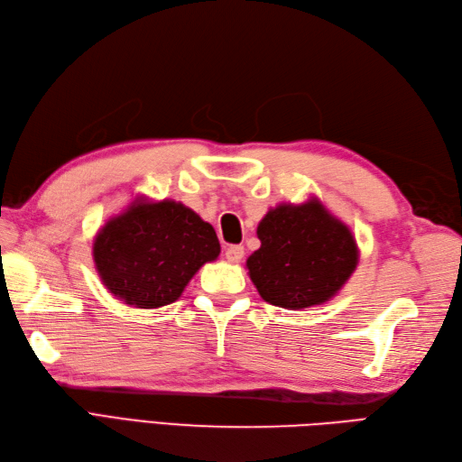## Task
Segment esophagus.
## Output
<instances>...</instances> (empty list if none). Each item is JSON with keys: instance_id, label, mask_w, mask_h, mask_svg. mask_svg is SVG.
<instances>
[{"instance_id": "34e87169", "label": "esophagus", "mask_w": 462, "mask_h": 462, "mask_svg": "<svg viewBox=\"0 0 462 462\" xmlns=\"http://www.w3.org/2000/svg\"><path fill=\"white\" fill-rule=\"evenodd\" d=\"M243 256H245V248H243L241 245H231V246L226 248V258H227L229 262H233V263L241 262Z\"/></svg>"}]
</instances>
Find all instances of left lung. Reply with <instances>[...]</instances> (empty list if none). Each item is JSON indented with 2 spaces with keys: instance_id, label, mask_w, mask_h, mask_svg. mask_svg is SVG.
I'll return each mask as SVG.
<instances>
[{
  "instance_id": "8db88e82",
  "label": "left lung",
  "mask_w": 462,
  "mask_h": 462,
  "mask_svg": "<svg viewBox=\"0 0 462 462\" xmlns=\"http://www.w3.org/2000/svg\"><path fill=\"white\" fill-rule=\"evenodd\" d=\"M260 248L246 260L260 297L289 310L333 299L358 263L355 235L318 199L279 204L258 223Z\"/></svg>"
}]
</instances>
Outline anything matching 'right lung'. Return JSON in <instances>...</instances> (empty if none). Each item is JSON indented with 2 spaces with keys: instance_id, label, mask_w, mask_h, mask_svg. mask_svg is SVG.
Listing matches in <instances>:
<instances>
[{
  "instance_id": "add662e5",
  "label": "right lung",
  "mask_w": 462,
  "mask_h": 462,
  "mask_svg": "<svg viewBox=\"0 0 462 462\" xmlns=\"http://www.w3.org/2000/svg\"><path fill=\"white\" fill-rule=\"evenodd\" d=\"M219 250L214 227L185 204L138 197L97 231L92 256L102 283L119 300L160 309L175 302Z\"/></svg>"
}]
</instances>
